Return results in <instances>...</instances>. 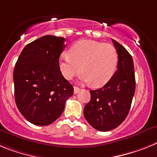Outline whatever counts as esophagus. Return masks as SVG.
<instances>
[{
  "mask_svg": "<svg viewBox=\"0 0 157 157\" xmlns=\"http://www.w3.org/2000/svg\"><path fill=\"white\" fill-rule=\"evenodd\" d=\"M80 91V88H79L78 87H74V88H73V92H74V94H77Z\"/></svg>",
  "mask_w": 157,
  "mask_h": 157,
  "instance_id": "1",
  "label": "esophagus"
}]
</instances>
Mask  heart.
I'll return each instance as SVG.
<instances>
[{
  "label": "heart",
  "mask_w": 157,
  "mask_h": 157,
  "mask_svg": "<svg viewBox=\"0 0 157 157\" xmlns=\"http://www.w3.org/2000/svg\"><path fill=\"white\" fill-rule=\"evenodd\" d=\"M69 54L62 53L58 58V68L67 80L84 71L80 79L101 87L112 78L117 70L118 54L114 46L93 40H80L71 46Z\"/></svg>",
  "instance_id": "1"
}]
</instances>
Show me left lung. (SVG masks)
Wrapping results in <instances>:
<instances>
[{
  "instance_id": "1",
  "label": "left lung",
  "mask_w": 157,
  "mask_h": 157,
  "mask_svg": "<svg viewBox=\"0 0 157 157\" xmlns=\"http://www.w3.org/2000/svg\"><path fill=\"white\" fill-rule=\"evenodd\" d=\"M118 54L117 70L103 88L91 90V99L84 108L88 123L99 131H109L123 122L130 109L136 82L132 56L112 39Z\"/></svg>"
}]
</instances>
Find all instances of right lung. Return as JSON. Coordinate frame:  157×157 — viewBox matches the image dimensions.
<instances>
[{
	"label": "right lung",
	"mask_w": 157,
	"mask_h": 157,
	"mask_svg": "<svg viewBox=\"0 0 157 157\" xmlns=\"http://www.w3.org/2000/svg\"><path fill=\"white\" fill-rule=\"evenodd\" d=\"M63 37L45 35L22 50L15 65V101L31 123L47 126L58 119L73 88L62 76L58 58L65 45Z\"/></svg>",
	"instance_id": "add662e5"
}]
</instances>
